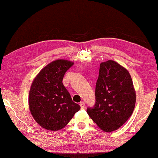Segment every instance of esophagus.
Instances as JSON below:
<instances>
[{"label": "esophagus", "instance_id": "esophagus-1", "mask_svg": "<svg viewBox=\"0 0 158 158\" xmlns=\"http://www.w3.org/2000/svg\"><path fill=\"white\" fill-rule=\"evenodd\" d=\"M80 107H81V109H84L85 108V102H83V101H82V102H80Z\"/></svg>", "mask_w": 158, "mask_h": 158}]
</instances>
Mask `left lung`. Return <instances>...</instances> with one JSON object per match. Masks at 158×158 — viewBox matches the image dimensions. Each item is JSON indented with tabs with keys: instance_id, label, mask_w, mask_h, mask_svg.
Wrapping results in <instances>:
<instances>
[{
	"instance_id": "left-lung-1",
	"label": "left lung",
	"mask_w": 158,
	"mask_h": 158,
	"mask_svg": "<svg viewBox=\"0 0 158 158\" xmlns=\"http://www.w3.org/2000/svg\"><path fill=\"white\" fill-rule=\"evenodd\" d=\"M96 105L87 112L100 129H118L132 115L136 94L131 77L124 67L114 60L101 62L96 85Z\"/></svg>"
}]
</instances>
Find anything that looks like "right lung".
I'll use <instances>...</instances> for the list:
<instances>
[{
    "label": "right lung",
    "mask_w": 158,
    "mask_h": 158,
    "mask_svg": "<svg viewBox=\"0 0 158 158\" xmlns=\"http://www.w3.org/2000/svg\"><path fill=\"white\" fill-rule=\"evenodd\" d=\"M73 64V62L64 59L52 61L32 82L29 94V110L35 122L47 130L62 129L80 109L62 84L64 73Z\"/></svg>",
    "instance_id": "1"
}]
</instances>
